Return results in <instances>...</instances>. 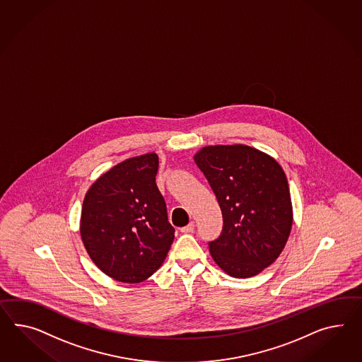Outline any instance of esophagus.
Listing matches in <instances>:
<instances>
[{
  "instance_id": "esophagus-1",
  "label": "esophagus",
  "mask_w": 362,
  "mask_h": 362,
  "mask_svg": "<svg viewBox=\"0 0 362 362\" xmlns=\"http://www.w3.org/2000/svg\"><path fill=\"white\" fill-rule=\"evenodd\" d=\"M195 224L194 222H190L185 227H182L180 231L184 232V233H189V232L194 231Z\"/></svg>"
}]
</instances>
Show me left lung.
Masks as SVG:
<instances>
[{"label":"left lung","mask_w":362,"mask_h":362,"mask_svg":"<svg viewBox=\"0 0 362 362\" xmlns=\"http://www.w3.org/2000/svg\"><path fill=\"white\" fill-rule=\"evenodd\" d=\"M221 206L223 230L209 250L235 279L279 259L293 226L288 178L276 158L245 144L206 146L194 155Z\"/></svg>","instance_id":"1"}]
</instances>
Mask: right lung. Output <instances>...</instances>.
Segmentation results:
<instances>
[{
  "mask_svg": "<svg viewBox=\"0 0 362 362\" xmlns=\"http://www.w3.org/2000/svg\"><path fill=\"white\" fill-rule=\"evenodd\" d=\"M155 152L126 158L103 173L83 198L80 233L95 267L124 284L151 277L175 239L156 186Z\"/></svg>",
  "mask_w": 362,
  "mask_h": 362,
  "instance_id": "right-lung-1",
  "label": "right lung"
}]
</instances>
